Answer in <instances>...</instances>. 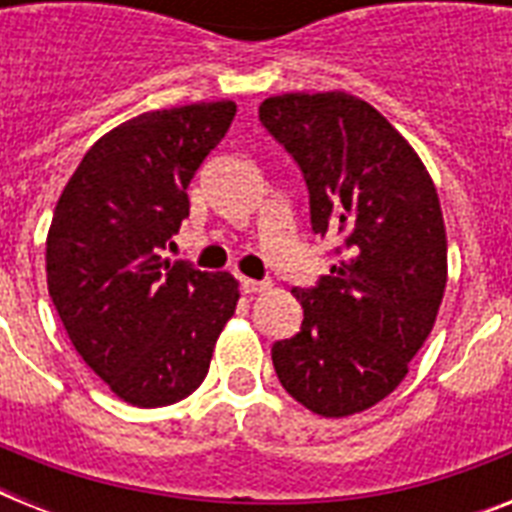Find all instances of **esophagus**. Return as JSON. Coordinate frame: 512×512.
<instances>
[{"instance_id":"34e87169","label":"esophagus","mask_w":512,"mask_h":512,"mask_svg":"<svg viewBox=\"0 0 512 512\" xmlns=\"http://www.w3.org/2000/svg\"><path fill=\"white\" fill-rule=\"evenodd\" d=\"M241 289H244V292H247V295H257V292H265V289H271V281L241 279Z\"/></svg>"}]
</instances>
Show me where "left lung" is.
Instances as JSON below:
<instances>
[{
	"instance_id": "obj_1",
	"label": "left lung",
	"mask_w": 512,
	"mask_h": 512,
	"mask_svg": "<svg viewBox=\"0 0 512 512\" xmlns=\"http://www.w3.org/2000/svg\"><path fill=\"white\" fill-rule=\"evenodd\" d=\"M260 122L303 170L313 231L342 239L319 287L292 289L303 327L273 345V366L305 409L350 417L401 385L436 324L446 289L441 201L409 140L350 92L273 95Z\"/></svg>"
}]
</instances>
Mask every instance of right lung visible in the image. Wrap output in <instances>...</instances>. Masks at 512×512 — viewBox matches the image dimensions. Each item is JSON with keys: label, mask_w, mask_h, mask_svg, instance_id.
Here are the masks:
<instances>
[{"label": "right lung", "mask_w": 512, "mask_h": 512, "mask_svg": "<svg viewBox=\"0 0 512 512\" xmlns=\"http://www.w3.org/2000/svg\"><path fill=\"white\" fill-rule=\"evenodd\" d=\"M236 116L233 100L146 111L84 154L47 231V289L84 364L140 409L183 401L209 372L239 281L162 257L188 185Z\"/></svg>", "instance_id": "add662e5"}]
</instances>
